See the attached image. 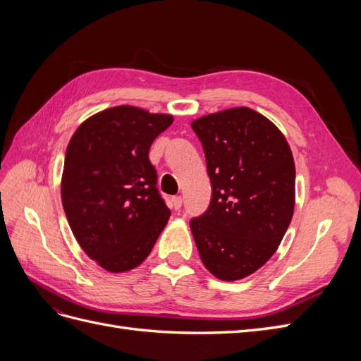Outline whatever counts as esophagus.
<instances>
[{
  "label": "esophagus",
  "mask_w": 361,
  "mask_h": 361,
  "mask_svg": "<svg viewBox=\"0 0 361 361\" xmlns=\"http://www.w3.org/2000/svg\"><path fill=\"white\" fill-rule=\"evenodd\" d=\"M173 207L176 211H179L180 207H182V197H180V195H176V197H173Z\"/></svg>",
  "instance_id": "1"
}]
</instances>
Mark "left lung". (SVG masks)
Instances as JSON below:
<instances>
[{
  "label": "left lung",
  "instance_id": "left-lung-1",
  "mask_svg": "<svg viewBox=\"0 0 361 361\" xmlns=\"http://www.w3.org/2000/svg\"><path fill=\"white\" fill-rule=\"evenodd\" d=\"M206 155L212 199L191 220L204 268L223 281L243 280L276 253L295 207V162L281 130L248 106L191 122Z\"/></svg>",
  "mask_w": 361,
  "mask_h": 361
}]
</instances>
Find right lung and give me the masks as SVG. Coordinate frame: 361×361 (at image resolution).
<instances>
[{"instance_id": "add662e5", "label": "right lung", "mask_w": 361, "mask_h": 361, "mask_svg": "<svg viewBox=\"0 0 361 361\" xmlns=\"http://www.w3.org/2000/svg\"><path fill=\"white\" fill-rule=\"evenodd\" d=\"M171 123V114L118 105L85 118L69 141L64 212L84 253L108 272L143 264L169 223L149 149Z\"/></svg>"}]
</instances>
